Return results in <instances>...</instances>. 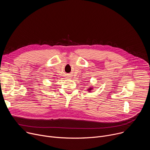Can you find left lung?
Returning a JSON list of instances; mask_svg holds the SVG:
<instances>
[{"instance_id":"1","label":"left lung","mask_w":150,"mask_h":150,"mask_svg":"<svg viewBox=\"0 0 150 150\" xmlns=\"http://www.w3.org/2000/svg\"><path fill=\"white\" fill-rule=\"evenodd\" d=\"M91 88H90V89H89V90H91Z\"/></svg>"}]
</instances>
